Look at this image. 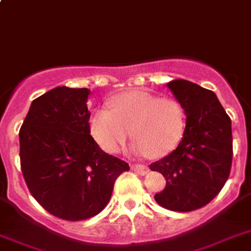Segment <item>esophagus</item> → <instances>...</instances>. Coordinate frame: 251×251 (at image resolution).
<instances>
[{"label": "esophagus", "instance_id": "1", "mask_svg": "<svg viewBox=\"0 0 251 251\" xmlns=\"http://www.w3.org/2000/svg\"><path fill=\"white\" fill-rule=\"evenodd\" d=\"M130 168H131L132 171L138 172L140 175H145L148 172V167L144 165H130Z\"/></svg>", "mask_w": 251, "mask_h": 251}]
</instances>
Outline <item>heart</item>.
I'll list each match as a JSON object with an SVG mask.
<instances>
[{
    "label": "heart",
    "instance_id": "heart-1",
    "mask_svg": "<svg viewBox=\"0 0 251 251\" xmlns=\"http://www.w3.org/2000/svg\"><path fill=\"white\" fill-rule=\"evenodd\" d=\"M185 112L174 100H161L143 92H129L108 100V108H97L89 119L90 135L104 151L117 153L129 131L135 140L132 153L162 158L181 142Z\"/></svg>",
    "mask_w": 251,
    "mask_h": 251
}]
</instances>
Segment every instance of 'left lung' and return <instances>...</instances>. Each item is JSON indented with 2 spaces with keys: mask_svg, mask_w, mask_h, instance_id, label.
<instances>
[{
  "mask_svg": "<svg viewBox=\"0 0 251 251\" xmlns=\"http://www.w3.org/2000/svg\"><path fill=\"white\" fill-rule=\"evenodd\" d=\"M167 86L184 109L186 126L176 149L149 166L166 178V187L154 199L166 209L191 212L209 203L228 178L231 119L212 90L184 79L171 80Z\"/></svg>",
  "mask_w": 251,
  "mask_h": 251,
  "instance_id": "1",
  "label": "left lung"
}]
</instances>
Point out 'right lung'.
<instances>
[{
	"label": "right lung",
	"mask_w": 251,
	"mask_h": 251,
	"mask_svg": "<svg viewBox=\"0 0 251 251\" xmlns=\"http://www.w3.org/2000/svg\"><path fill=\"white\" fill-rule=\"evenodd\" d=\"M89 96L86 88L50 90L31 102L19 132L29 191L61 220L81 221L100 213L111 199L116 178L130 170L90 135Z\"/></svg>",
	"instance_id": "1"
}]
</instances>
